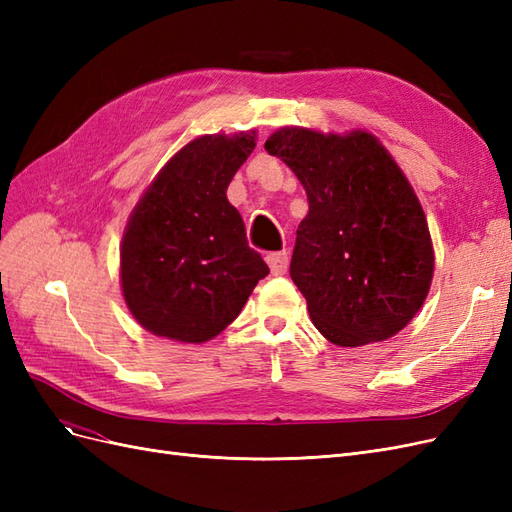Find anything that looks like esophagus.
<instances>
[{"mask_svg": "<svg viewBox=\"0 0 512 512\" xmlns=\"http://www.w3.org/2000/svg\"><path fill=\"white\" fill-rule=\"evenodd\" d=\"M267 262H269V269L273 275H284L288 271V262H290V256L286 250L282 252H273L267 256Z\"/></svg>", "mask_w": 512, "mask_h": 512, "instance_id": "esophagus-1", "label": "esophagus"}]
</instances>
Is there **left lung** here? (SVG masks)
<instances>
[{"label": "left lung", "instance_id": "1", "mask_svg": "<svg viewBox=\"0 0 512 512\" xmlns=\"http://www.w3.org/2000/svg\"><path fill=\"white\" fill-rule=\"evenodd\" d=\"M265 149L307 194L290 277L314 327L342 348L399 333L425 303L433 245L410 181L374 134L273 132Z\"/></svg>", "mask_w": 512, "mask_h": 512}]
</instances>
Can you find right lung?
<instances>
[{"mask_svg": "<svg viewBox=\"0 0 512 512\" xmlns=\"http://www.w3.org/2000/svg\"><path fill=\"white\" fill-rule=\"evenodd\" d=\"M254 147V130L198 136L164 164L134 207L121 241V290L149 333L209 342L269 275L226 198Z\"/></svg>", "mask_w": 512, "mask_h": 512, "instance_id": "1", "label": "right lung"}]
</instances>
